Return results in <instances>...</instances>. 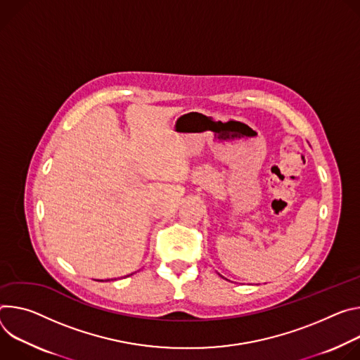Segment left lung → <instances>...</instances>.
Segmentation results:
<instances>
[{
	"label": "left lung",
	"instance_id": "8db88e82",
	"mask_svg": "<svg viewBox=\"0 0 360 360\" xmlns=\"http://www.w3.org/2000/svg\"><path fill=\"white\" fill-rule=\"evenodd\" d=\"M221 277H223V276H221Z\"/></svg>",
	"mask_w": 360,
	"mask_h": 360
}]
</instances>
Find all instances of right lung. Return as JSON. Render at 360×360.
<instances>
[{
    "mask_svg": "<svg viewBox=\"0 0 360 360\" xmlns=\"http://www.w3.org/2000/svg\"><path fill=\"white\" fill-rule=\"evenodd\" d=\"M131 274H133V273H131ZM131 274H127V276H131ZM108 281H110V278H107L105 282H108ZM111 281H115V278H111ZM101 282H103V281H101Z\"/></svg>",
    "mask_w": 360,
    "mask_h": 360,
    "instance_id": "1",
    "label": "right lung"
}]
</instances>
